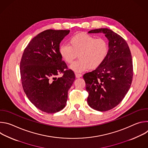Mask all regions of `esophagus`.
<instances>
[{
    "label": "esophagus",
    "mask_w": 148,
    "mask_h": 148,
    "mask_svg": "<svg viewBox=\"0 0 148 148\" xmlns=\"http://www.w3.org/2000/svg\"><path fill=\"white\" fill-rule=\"evenodd\" d=\"M82 76V74H80V73H75V77L77 78H79V77H81Z\"/></svg>",
    "instance_id": "esophagus-1"
}]
</instances>
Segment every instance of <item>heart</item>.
I'll use <instances>...</instances> for the list:
<instances>
[{
  "label": "heart",
  "instance_id": "obj_1",
  "mask_svg": "<svg viewBox=\"0 0 148 148\" xmlns=\"http://www.w3.org/2000/svg\"><path fill=\"white\" fill-rule=\"evenodd\" d=\"M109 51V44L104 38H98L86 33L72 36L69 45L63 43L59 47V53L66 62L71 63L77 57L79 60L70 66L76 73L98 67L106 59Z\"/></svg>",
  "mask_w": 148,
  "mask_h": 148
}]
</instances>
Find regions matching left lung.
<instances>
[{
  "mask_svg": "<svg viewBox=\"0 0 148 148\" xmlns=\"http://www.w3.org/2000/svg\"><path fill=\"white\" fill-rule=\"evenodd\" d=\"M101 33L109 40L108 56L98 67L83 75L88 92L87 103L99 111L110 110L122 101L129 91L133 77L132 55L126 41L108 29H98L88 33Z\"/></svg>",
  "mask_w": 148,
  "mask_h": 148,
  "instance_id": "obj_1",
  "label": "left lung"
}]
</instances>
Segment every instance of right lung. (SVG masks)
<instances>
[{"instance_id": "add662e5", "label": "right lung", "mask_w": 148, "mask_h": 148, "mask_svg": "<svg viewBox=\"0 0 148 148\" xmlns=\"http://www.w3.org/2000/svg\"><path fill=\"white\" fill-rule=\"evenodd\" d=\"M69 30H45L32 39L20 63L21 80L28 99L40 110L56 113L64 108L75 80L59 53L60 43ZM63 76L57 77L59 73Z\"/></svg>"}]
</instances>
